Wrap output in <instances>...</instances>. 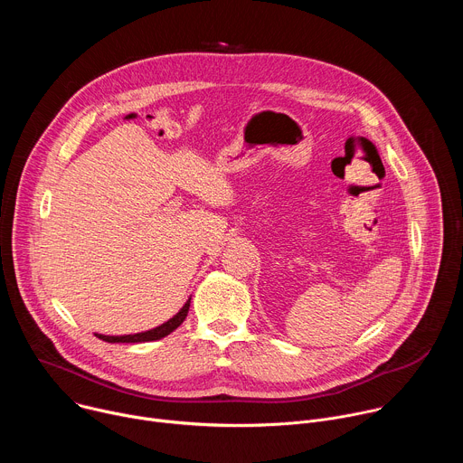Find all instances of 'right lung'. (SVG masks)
<instances>
[{
    "instance_id": "obj_1",
    "label": "right lung",
    "mask_w": 463,
    "mask_h": 463,
    "mask_svg": "<svg viewBox=\"0 0 463 463\" xmlns=\"http://www.w3.org/2000/svg\"><path fill=\"white\" fill-rule=\"evenodd\" d=\"M188 307H190V298L179 309V313H175L170 320H166L165 324H161V326H157L154 329H148V332H143V334H134V335H100V334H95V335L99 339L106 341V343H148V341H159V339L170 335L175 327L181 326V322L186 318Z\"/></svg>"
}]
</instances>
